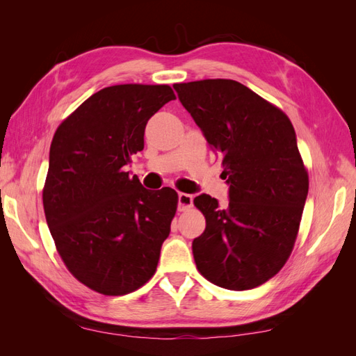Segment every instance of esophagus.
<instances>
[{
  "label": "esophagus",
  "mask_w": 356,
  "mask_h": 356,
  "mask_svg": "<svg viewBox=\"0 0 356 356\" xmlns=\"http://www.w3.org/2000/svg\"><path fill=\"white\" fill-rule=\"evenodd\" d=\"M193 207V196L187 195V193H179L178 195V209L186 211Z\"/></svg>",
  "instance_id": "1"
}]
</instances>
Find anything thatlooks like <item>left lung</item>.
<instances>
[{
    "label": "left lung",
    "mask_w": 356,
    "mask_h": 356,
    "mask_svg": "<svg viewBox=\"0 0 356 356\" xmlns=\"http://www.w3.org/2000/svg\"><path fill=\"white\" fill-rule=\"evenodd\" d=\"M174 89L222 160L229 203L195 199L207 229L193 241L199 272L225 289L264 284L286 263L309 191L294 127L277 106L234 80L177 83Z\"/></svg>",
    "instance_id": "obj_1"
}]
</instances>
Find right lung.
Returning <instances> with one entry per match:
<instances>
[{
  "label": "right lung",
  "mask_w": 356,
  "mask_h": 356,
  "mask_svg": "<svg viewBox=\"0 0 356 356\" xmlns=\"http://www.w3.org/2000/svg\"><path fill=\"white\" fill-rule=\"evenodd\" d=\"M175 99L168 84H118L92 95L53 136L42 204L60 258L81 284L124 296L156 272L178 195L126 172L147 122Z\"/></svg>",
  "instance_id": "obj_1"
}]
</instances>
